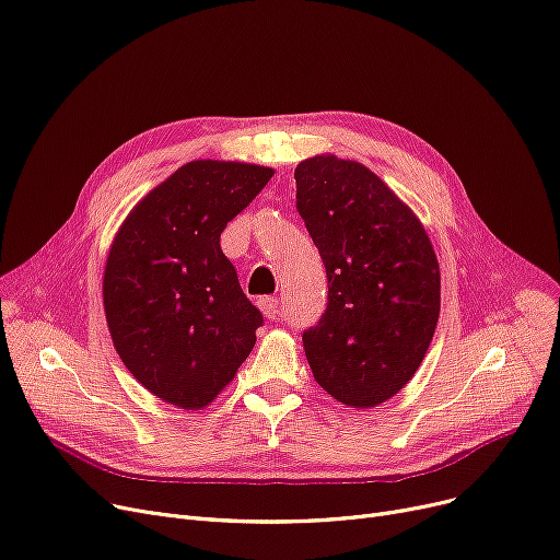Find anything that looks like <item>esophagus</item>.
Wrapping results in <instances>:
<instances>
[{
  "instance_id": "esophagus-1",
  "label": "esophagus",
  "mask_w": 560,
  "mask_h": 560,
  "mask_svg": "<svg viewBox=\"0 0 560 560\" xmlns=\"http://www.w3.org/2000/svg\"><path fill=\"white\" fill-rule=\"evenodd\" d=\"M258 308L267 320H279V300L277 298H260Z\"/></svg>"
}]
</instances>
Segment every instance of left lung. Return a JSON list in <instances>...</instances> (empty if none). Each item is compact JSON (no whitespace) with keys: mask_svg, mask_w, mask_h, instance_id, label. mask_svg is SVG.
I'll return each mask as SVG.
<instances>
[{"mask_svg":"<svg viewBox=\"0 0 560 560\" xmlns=\"http://www.w3.org/2000/svg\"><path fill=\"white\" fill-rule=\"evenodd\" d=\"M298 212L327 270L323 318L302 334L329 396L375 407L421 366L440 320V262L430 237L369 166L336 155L298 164Z\"/></svg>","mask_w":560,"mask_h":560,"instance_id":"obj_1","label":"left lung"}]
</instances>
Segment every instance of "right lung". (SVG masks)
Segmentation results:
<instances>
[{"label":"right lung","instance_id":"add662e5","mask_svg":"<svg viewBox=\"0 0 560 560\" xmlns=\"http://www.w3.org/2000/svg\"><path fill=\"white\" fill-rule=\"evenodd\" d=\"M270 166L183 164L135 206L105 265L114 348L151 394L199 409L235 377L262 313L242 293L220 237L270 183Z\"/></svg>","mask_w":560,"mask_h":560}]
</instances>
